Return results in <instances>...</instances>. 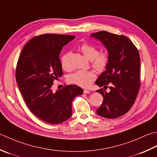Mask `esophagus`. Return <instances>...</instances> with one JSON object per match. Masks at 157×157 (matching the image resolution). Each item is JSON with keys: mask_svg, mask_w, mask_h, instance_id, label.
I'll return each mask as SVG.
<instances>
[{"mask_svg": "<svg viewBox=\"0 0 157 157\" xmlns=\"http://www.w3.org/2000/svg\"><path fill=\"white\" fill-rule=\"evenodd\" d=\"M90 93V91L88 90H86V89H85V90H84V94H89Z\"/></svg>", "mask_w": 157, "mask_h": 157, "instance_id": "obj_1", "label": "esophagus"}]
</instances>
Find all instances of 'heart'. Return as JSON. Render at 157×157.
Segmentation results:
<instances>
[{"instance_id":"b5f03b06","label":"heart","mask_w":157,"mask_h":157,"mask_svg":"<svg viewBox=\"0 0 157 157\" xmlns=\"http://www.w3.org/2000/svg\"><path fill=\"white\" fill-rule=\"evenodd\" d=\"M81 51L87 59L91 60V65L99 72L105 71L109 62V54L108 52H99L98 48L88 43H84L81 45ZM70 52H67L61 58V65L64 70L70 69L68 60ZM97 78L96 73L93 71H78L69 77L70 82L86 88L90 86Z\"/></svg>"}]
</instances>
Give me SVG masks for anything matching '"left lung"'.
Listing matches in <instances>:
<instances>
[{"label":"left lung","mask_w":157,"mask_h":157,"mask_svg":"<svg viewBox=\"0 0 157 157\" xmlns=\"http://www.w3.org/2000/svg\"><path fill=\"white\" fill-rule=\"evenodd\" d=\"M91 36L100 40L109 54L108 66L95 82L100 87L104 86L97 90L103 97V103L97 113L106 118H118L129 111L139 92V52L124 35L99 31L92 34ZM108 87L110 90L107 93L105 90Z\"/></svg>","instance_id":"left-lung-1"}]
</instances>
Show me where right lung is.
<instances>
[{"label":"right lung","mask_w":157,"mask_h":157,"mask_svg":"<svg viewBox=\"0 0 157 157\" xmlns=\"http://www.w3.org/2000/svg\"><path fill=\"white\" fill-rule=\"evenodd\" d=\"M73 35L44 34L24 46L17 60L15 78L28 108L49 124H60L72 115V101L83 94L76 85H67L56 93L52 86L63 75L59 55Z\"/></svg>","instance_id":"obj_1"}]
</instances>
